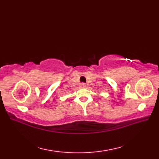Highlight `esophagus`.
<instances>
[{
	"label": "esophagus",
	"instance_id": "esophagus-1",
	"mask_svg": "<svg viewBox=\"0 0 159 159\" xmlns=\"http://www.w3.org/2000/svg\"><path fill=\"white\" fill-rule=\"evenodd\" d=\"M86 85H85V83H81V84H80V87H86Z\"/></svg>",
	"mask_w": 159,
	"mask_h": 159
}]
</instances>
